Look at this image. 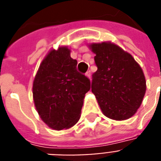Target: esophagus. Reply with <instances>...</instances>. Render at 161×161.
<instances>
[{
    "label": "esophagus",
    "mask_w": 161,
    "mask_h": 161,
    "mask_svg": "<svg viewBox=\"0 0 161 161\" xmlns=\"http://www.w3.org/2000/svg\"><path fill=\"white\" fill-rule=\"evenodd\" d=\"M86 75L88 78H91V72L90 71H87L86 73Z\"/></svg>",
    "instance_id": "esophagus-1"
}]
</instances>
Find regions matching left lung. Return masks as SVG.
<instances>
[{
	"mask_svg": "<svg viewBox=\"0 0 161 161\" xmlns=\"http://www.w3.org/2000/svg\"><path fill=\"white\" fill-rule=\"evenodd\" d=\"M97 70L92 75V92L106 117L128 119L136 113L146 92L143 69L133 56L111 42L91 43Z\"/></svg>",
	"mask_w": 161,
	"mask_h": 161,
	"instance_id": "8db88e82",
	"label": "left lung"
}]
</instances>
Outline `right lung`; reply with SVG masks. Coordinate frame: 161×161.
Listing matches in <instances>:
<instances>
[{"label": "right lung", "mask_w": 161, "mask_h": 161, "mask_svg": "<svg viewBox=\"0 0 161 161\" xmlns=\"http://www.w3.org/2000/svg\"><path fill=\"white\" fill-rule=\"evenodd\" d=\"M77 61L66 46L51 49L39 65L33 84V97L41 119L62 130L79 121L91 81L76 69Z\"/></svg>", "instance_id": "right-lung-1"}]
</instances>
